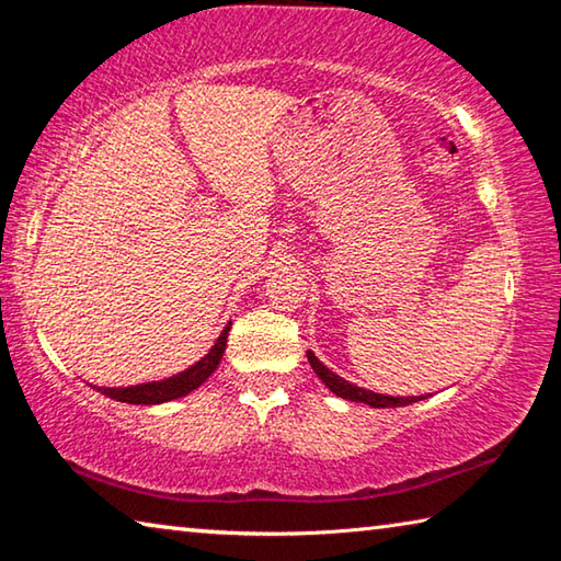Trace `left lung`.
<instances>
[{"label":"left lung","instance_id":"obj_1","mask_svg":"<svg viewBox=\"0 0 561 561\" xmlns=\"http://www.w3.org/2000/svg\"><path fill=\"white\" fill-rule=\"evenodd\" d=\"M307 358H309L311 368H314V374L321 378V381H324L329 391L336 393L339 398H346V401L366 403L371 408H401V405H411V403L423 401V398H425V396H383V393L366 391V388L348 383L346 378H341L339 374L329 371V368L314 356V351H307Z\"/></svg>","mask_w":561,"mask_h":561}]
</instances>
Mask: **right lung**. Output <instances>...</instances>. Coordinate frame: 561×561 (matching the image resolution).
Returning <instances> with one entry per match:
<instances>
[{"mask_svg":"<svg viewBox=\"0 0 561 561\" xmlns=\"http://www.w3.org/2000/svg\"><path fill=\"white\" fill-rule=\"evenodd\" d=\"M230 327L232 321L222 329V334L217 336L213 348L207 351L201 360H195V364L185 368V371L163 378V381H150V383H138V386H126V388H106V386H93V388H96L99 393L113 398V401L133 403V405H158V403H168V401H175V398L193 393L195 388H201L207 378L215 374V368L220 366Z\"/></svg>","mask_w":561,"mask_h":561,"instance_id":"1","label":"right lung"}]
</instances>
